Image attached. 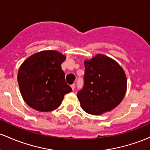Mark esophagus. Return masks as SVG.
I'll return each instance as SVG.
<instances>
[{"label": "esophagus", "mask_w": 150, "mask_h": 150, "mask_svg": "<svg viewBox=\"0 0 150 150\" xmlns=\"http://www.w3.org/2000/svg\"><path fill=\"white\" fill-rule=\"evenodd\" d=\"M71 87L72 90H74V88H75V84H74V83L71 84Z\"/></svg>", "instance_id": "1"}]
</instances>
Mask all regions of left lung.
<instances>
[{
	"instance_id": "8db88e82",
	"label": "left lung",
	"mask_w": 150,
	"mask_h": 150,
	"mask_svg": "<svg viewBox=\"0 0 150 150\" xmlns=\"http://www.w3.org/2000/svg\"><path fill=\"white\" fill-rule=\"evenodd\" d=\"M83 86L77 97L87 113L100 115L120 104L127 88L123 69L112 59L98 54L84 62Z\"/></svg>"
}]
</instances>
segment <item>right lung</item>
I'll return each instance as SVG.
<instances>
[{
    "mask_svg": "<svg viewBox=\"0 0 150 150\" xmlns=\"http://www.w3.org/2000/svg\"><path fill=\"white\" fill-rule=\"evenodd\" d=\"M66 57L54 50L42 51L22 64L18 81L23 99L29 106L41 112L55 110L72 89L65 81L61 64Z\"/></svg>",
    "mask_w": 150,
    "mask_h": 150,
    "instance_id": "right-lung-1",
    "label": "right lung"
}]
</instances>
